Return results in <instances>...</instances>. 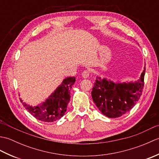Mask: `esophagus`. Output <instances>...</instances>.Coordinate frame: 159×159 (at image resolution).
I'll return each instance as SVG.
<instances>
[{"mask_svg": "<svg viewBox=\"0 0 159 159\" xmlns=\"http://www.w3.org/2000/svg\"><path fill=\"white\" fill-rule=\"evenodd\" d=\"M89 74H90L89 70H84L83 72V73H82V76H83V78H85V79H87V78L89 77Z\"/></svg>", "mask_w": 159, "mask_h": 159, "instance_id": "obj_1", "label": "esophagus"}]
</instances>
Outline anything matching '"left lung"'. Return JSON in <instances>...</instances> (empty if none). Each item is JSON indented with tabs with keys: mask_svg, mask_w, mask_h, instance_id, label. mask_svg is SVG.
<instances>
[{
	"mask_svg": "<svg viewBox=\"0 0 159 159\" xmlns=\"http://www.w3.org/2000/svg\"><path fill=\"white\" fill-rule=\"evenodd\" d=\"M144 67L140 79L134 83H115L106 79L96 78L92 97L102 114L116 118L129 111L139 100L144 86Z\"/></svg>",
	"mask_w": 159,
	"mask_h": 159,
	"instance_id": "1",
	"label": "left lung"
}]
</instances>
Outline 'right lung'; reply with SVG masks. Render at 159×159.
<instances>
[{"mask_svg": "<svg viewBox=\"0 0 159 159\" xmlns=\"http://www.w3.org/2000/svg\"><path fill=\"white\" fill-rule=\"evenodd\" d=\"M76 81L75 77H67L45 102L36 107L23 102V106L32 116L44 122H52L65 114L70 100V90ZM22 102V100L20 99Z\"/></svg>", "mask_w": 159, "mask_h": 159, "instance_id": "1", "label": "right lung"}]
</instances>
